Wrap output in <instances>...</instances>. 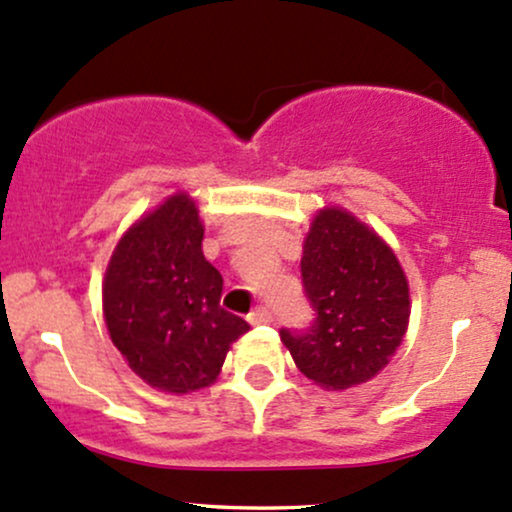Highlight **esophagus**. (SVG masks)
I'll list each match as a JSON object with an SVG mask.
<instances>
[{
  "label": "esophagus",
  "mask_w": 512,
  "mask_h": 512,
  "mask_svg": "<svg viewBox=\"0 0 512 512\" xmlns=\"http://www.w3.org/2000/svg\"><path fill=\"white\" fill-rule=\"evenodd\" d=\"M248 319H250V324H272L274 315H272V310H269L267 305H260V307H255V310L250 312Z\"/></svg>",
  "instance_id": "34e87169"
}]
</instances>
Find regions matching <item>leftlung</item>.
I'll return each instance as SVG.
<instances>
[{
	"label": "left lung",
	"mask_w": 512,
	"mask_h": 512,
	"mask_svg": "<svg viewBox=\"0 0 512 512\" xmlns=\"http://www.w3.org/2000/svg\"><path fill=\"white\" fill-rule=\"evenodd\" d=\"M305 295L315 322L281 329L295 367L343 391L389 365L410 319V288L389 245L346 209L326 207L303 245Z\"/></svg>",
	"instance_id": "left-lung-1"
}]
</instances>
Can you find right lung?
I'll return each instance as SVG.
<instances>
[{"label": "right lung", "instance_id": "add662e5", "mask_svg": "<svg viewBox=\"0 0 512 512\" xmlns=\"http://www.w3.org/2000/svg\"><path fill=\"white\" fill-rule=\"evenodd\" d=\"M202 226L186 193L171 195L123 233L102 283L112 343L159 391L214 384L231 343L250 329L221 307L224 279L202 255Z\"/></svg>", "mask_w": 512, "mask_h": 512}]
</instances>
